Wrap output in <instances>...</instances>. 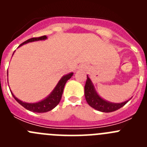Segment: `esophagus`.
<instances>
[{"label": "esophagus", "instance_id": "obj_1", "mask_svg": "<svg viewBox=\"0 0 147 147\" xmlns=\"http://www.w3.org/2000/svg\"><path fill=\"white\" fill-rule=\"evenodd\" d=\"M87 65L85 64H82L81 65H80L79 67V70H81V71H83V70H86L87 69Z\"/></svg>", "mask_w": 147, "mask_h": 147}]
</instances>
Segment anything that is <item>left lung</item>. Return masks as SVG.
Listing matches in <instances>:
<instances>
[{
	"instance_id": "1",
	"label": "left lung",
	"mask_w": 147,
	"mask_h": 147,
	"mask_svg": "<svg viewBox=\"0 0 147 147\" xmlns=\"http://www.w3.org/2000/svg\"><path fill=\"white\" fill-rule=\"evenodd\" d=\"M85 96L87 102L90 107L103 113L113 112L120 109L129 102L128 100L122 103H112L101 98L96 91L93 83L88 75L85 85Z\"/></svg>"
}]
</instances>
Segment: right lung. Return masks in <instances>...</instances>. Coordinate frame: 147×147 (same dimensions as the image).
Instances as JSON below:
<instances>
[{"instance_id":"right-lung-1","label":"right lung","mask_w":147,"mask_h":147,"mask_svg":"<svg viewBox=\"0 0 147 147\" xmlns=\"http://www.w3.org/2000/svg\"><path fill=\"white\" fill-rule=\"evenodd\" d=\"M45 39H47V37L45 35L40 37H33V38H31L29 40L25 41V42H23V43H21L19 45V47H20L21 45H24V44L28 43V42H34V41H38V40H45ZM73 74H74V73H70L68 74L62 76L61 78V80L59 81V82L57 83V86L53 90V91L50 93L49 96H47L45 99L42 100V101H40L39 102H36V103H26V102H23L22 101H20V99H18V98H16L14 96V94L11 92V95H12L13 97L15 98V99L16 100L17 102L20 104V105H21L23 107H25L26 110L32 111L34 113H46L48 111H50L52 109H54L59 103L61 98H62V93H63V89H64L65 85V83L67 82V80L71 79Z\"/></svg>"}]
</instances>
